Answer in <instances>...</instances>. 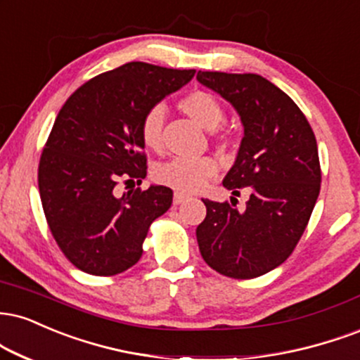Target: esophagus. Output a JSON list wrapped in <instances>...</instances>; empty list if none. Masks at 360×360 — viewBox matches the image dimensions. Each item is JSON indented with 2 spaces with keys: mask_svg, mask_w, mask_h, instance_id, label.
Instances as JSON below:
<instances>
[{
  "mask_svg": "<svg viewBox=\"0 0 360 360\" xmlns=\"http://www.w3.org/2000/svg\"><path fill=\"white\" fill-rule=\"evenodd\" d=\"M186 199H188V194H184V193H174V198H172V202H174V206H179V205H183Z\"/></svg>",
  "mask_w": 360,
  "mask_h": 360,
  "instance_id": "34e87169",
  "label": "esophagus"
}]
</instances>
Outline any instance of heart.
Masks as SVG:
<instances>
[{
    "instance_id": "1",
    "label": "heart",
    "mask_w": 360,
    "mask_h": 360,
    "mask_svg": "<svg viewBox=\"0 0 360 360\" xmlns=\"http://www.w3.org/2000/svg\"><path fill=\"white\" fill-rule=\"evenodd\" d=\"M181 112L191 117L194 122L206 131H216L224 120V112L211 94L202 90L184 95L179 103ZM164 110L154 107L144 115L141 124V137L147 149L159 150L162 147ZM218 172V164L211 158L184 159L174 158L154 167V179L159 184L169 186L177 191L193 193L202 188Z\"/></svg>"
}]
</instances>
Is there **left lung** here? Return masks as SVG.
I'll return each instance as SVG.
<instances>
[{
	"instance_id": "1",
	"label": "left lung",
	"mask_w": 360,
	"mask_h": 360,
	"mask_svg": "<svg viewBox=\"0 0 360 360\" xmlns=\"http://www.w3.org/2000/svg\"><path fill=\"white\" fill-rule=\"evenodd\" d=\"M196 79L240 115L245 136L223 186L233 196L250 191L245 211L202 199L199 251L218 274L255 278L281 265L304 235L322 179L317 141L297 103L270 80L224 72Z\"/></svg>"
}]
</instances>
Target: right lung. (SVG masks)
I'll return each mask as SVG.
<instances>
[{
	"instance_id": "obj_1",
	"label": "right lung",
	"mask_w": 360,
	"mask_h": 360,
	"mask_svg": "<svg viewBox=\"0 0 360 360\" xmlns=\"http://www.w3.org/2000/svg\"><path fill=\"white\" fill-rule=\"evenodd\" d=\"M194 73L125 63L82 85L58 112L41 153L38 188L51 235L79 270L110 276L142 257V241L171 207L172 189L150 184L117 196L115 186L120 177L142 183V119Z\"/></svg>"
}]
</instances>
